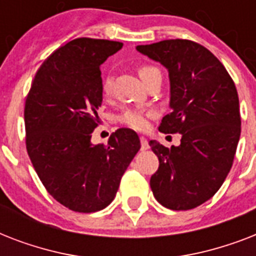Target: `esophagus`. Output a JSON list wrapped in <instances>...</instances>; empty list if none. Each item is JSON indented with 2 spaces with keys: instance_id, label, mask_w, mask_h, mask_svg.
<instances>
[{
  "instance_id": "obj_1",
  "label": "esophagus",
  "mask_w": 256,
  "mask_h": 256,
  "mask_svg": "<svg viewBox=\"0 0 256 256\" xmlns=\"http://www.w3.org/2000/svg\"><path fill=\"white\" fill-rule=\"evenodd\" d=\"M148 148H150V146H148V140H146L144 136H140V148H142V150H148Z\"/></svg>"
}]
</instances>
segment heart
I'll return each mask as SVG.
<instances>
[{"instance_id": "b5f03b06", "label": "heart", "mask_w": 256, "mask_h": 256, "mask_svg": "<svg viewBox=\"0 0 256 256\" xmlns=\"http://www.w3.org/2000/svg\"><path fill=\"white\" fill-rule=\"evenodd\" d=\"M156 73H160V70L152 65H140L138 68V74L144 84L148 81V78L154 76ZM112 78L110 76L104 77L102 81V92L104 96H108L112 92ZM152 114L150 112H142V110H126V112L120 116V120L124 126L136 130V132H144L148 128V118Z\"/></svg>"}]
</instances>
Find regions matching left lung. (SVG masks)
Returning <instances> with one entry per match:
<instances>
[{
    "mask_svg": "<svg viewBox=\"0 0 256 256\" xmlns=\"http://www.w3.org/2000/svg\"><path fill=\"white\" fill-rule=\"evenodd\" d=\"M136 50L168 69L171 112L160 132L182 136L171 148L150 140L160 160L150 187L162 206L191 210L212 198L230 172L240 136L238 92L222 62L196 42L164 40Z\"/></svg>",
    "mask_w": 256,
    "mask_h": 256,
    "instance_id": "obj_1",
    "label": "left lung"
}]
</instances>
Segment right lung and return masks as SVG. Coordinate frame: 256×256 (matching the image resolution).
Instances as JSON below:
<instances>
[{
	"mask_svg": "<svg viewBox=\"0 0 256 256\" xmlns=\"http://www.w3.org/2000/svg\"><path fill=\"white\" fill-rule=\"evenodd\" d=\"M122 46L94 38L68 42L44 61L26 96V148L34 170L57 202L77 212L112 202L140 148L130 128H118L108 144L90 142L100 124V66Z\"/></svg>",
	"mask_w": 256,
	"mask_h": 256,
	"instance_id": "add662e5",
	"label": "right lung"
}]
</instances>
